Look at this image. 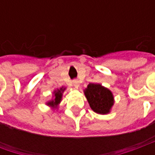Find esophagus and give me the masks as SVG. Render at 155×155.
Returning <instances> with one entry per match:
<instances>
[{"instance_id":"34e87169","label":"esophagus","mask_w":155,"mask_h":155,"mask_svg":"<svg viewBox=\"0 0 155 155\" xmlns=\"http://www.w3.org/2000/svg\"><path fill=\"white\" fill-rule=\"evenodd\" d=\"M72 82H73L74 86H75V87H78V86L80 85V82H79V81H77V80H74Z\"/></svg>"}]
</instances>
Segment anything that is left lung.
<instances>
[{"instance_id": "left-lung-1", "label": "left lung", "mask_w": 155, "mask_h": 155, "mask_svg": "<svg viewBox=\"0 0 155 155\" xmlns=\"http://www.w3.org/2000/svg\"><path fill=\"white\" fill-rule=\"evenodd\" d=\"M92 110L100 114H106L110 112L114 105V95L109 89L101 84L90 83L84 91Z\"/></svg>"}]
</instances>
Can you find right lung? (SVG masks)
I'll list each match as a JSON object with an SVG mask.
<instances>
[{"label":"right lung","instance_id":"1","mask_svg":"<svg viewBox=\"0 0 155 155\" xmlns=\"http://www.w3.org/2000/svg\"><path fill=\"white\" fill-rule=\"evenodd\" d=\"M65 89H66V88L61 87L60 88V89H57L56 91H54V93H53V94H54V96H53L54 99L50 101L49 102H47L46 104L49 105V106H51V108L57 107L58 105H59V104L61 103V99H62V94H63V92L65 91Z\"/></svg>","mask_w":155,"mask_h":155}]
</instances>
